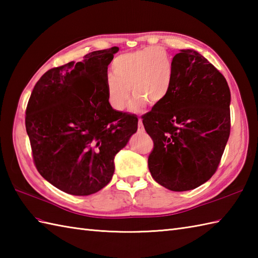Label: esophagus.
I'll use <instances>...</instances> for the list:
<instances>
[{
	"mask_svg": "<svg viewBox=\"0 0 258 258\" xmlns=\"http://www.w3.org/2000/svg\"><path fill=\"white\" fill-rule=\"evenodd\" d=\"M139 131L140 132H143L144 131V126H143V122H142V119H139Z\"/></svg>",
	"mask_w": 258,
	"mask_h": 258,
	"instance_id": "obj_1",
	"label": "esophagus"
}]
</instances>
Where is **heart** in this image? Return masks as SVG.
Returning a JSON list of instances; mask_svg holds the SVG:
<instances>
[{
	"label": "heart",
	"mask_w": 258,
	"mask_h": 258,
	"mask_svg": "<svg viewBox=\"0 0 258 258\" xmlns=\"http://www.w3.org/2000/svg\"><path fill=\"white\" fill-rule=\"evenodd\" d=\"M173 61L165 48L149 46L120 54L111 64L105 81L108 103L116 111H124L135 95L132 109L139 111L146 102L155 105L167 97L173 83Z\"/></svg>",
	"instance_id": "1"
}]
</instances>
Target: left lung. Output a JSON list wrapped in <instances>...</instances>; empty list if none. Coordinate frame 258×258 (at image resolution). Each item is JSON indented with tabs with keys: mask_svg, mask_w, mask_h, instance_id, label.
<instances>
[{
	"mask_svg": "<svg viewBox=\"0 0 258 258\" xmlns=\"http://www.w3.org/2000/svg\"><path fill=\"white\" fill-rule=\"evenodd\" d=\"M171 91L142 116L154 149L152 177L167 189L199 187L216 172L231 132V92L223 74L194 50L173 57Z\"/></svg>",
	"mask_w": 258,
	"mask_h": 258,
	"instance_id": "8db88e82",
	"label": "left lung"
}]
</instances>
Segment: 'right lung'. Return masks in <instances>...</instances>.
I'll return each instance as SVG.
<instances>
[{
  "label": "right lung",
  "instance_id": "1",
  "mask_svg": "<svg viewBox=\"0 0 258 258\" xmlns=\"http://www.w3.org/2000/svg\"><path fill=\"white\" fill-rule=\"evenodd\" d=\"M118 47L48 70L27 103L25 127L33 161L48 183L71 195L94 194L114 174V157L139 119L108 103L107 67Z\"/></svg>",
  "mask_w": 258,
  "mask_h": 258
}]
</instances>
